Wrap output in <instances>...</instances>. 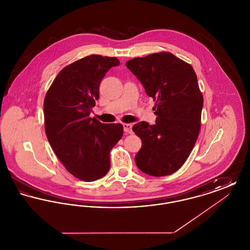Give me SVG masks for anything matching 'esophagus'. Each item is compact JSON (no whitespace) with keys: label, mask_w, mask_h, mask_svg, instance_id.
Wrapping results in <instances>:
<instances>
[{"label":"esophagus","mask_w":250,"mask_h":250,"mask_svg":"<svg viewBox=\"0 0 250 250\" xmlns=\"http://www.w3.org/2000/svg\"><path fill=\"white\" fill-rule=\"evenodd\" d=\"M124 130L125 134H132V125L131 124H124Z\"/></svg>","instance_id":"esophagus-1"}]
</instances>
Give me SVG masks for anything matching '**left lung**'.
<instances>
[{
    "label": "left lung",
    "instance_id": "8db88e82",
    "mask_svg": "<svg viewBox=\"0 0 250 250\" xmlns=\"http://www.w3.org/2000/svg\"><path fill=\"white\" fill-rule=\"evenodd\" d=\"M153 97L155 125L140 122L132 130L143 146L135 156L137 167L148 175H169L184 165L198 139L203 96L189 63L162 51L125 62Z\"/></svg>",
    "mask_w": 250,
    "mask_h": 250
}]
</instances>
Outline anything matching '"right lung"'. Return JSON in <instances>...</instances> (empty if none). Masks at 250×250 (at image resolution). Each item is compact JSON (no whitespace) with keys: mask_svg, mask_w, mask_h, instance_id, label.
<instances>
[{"mask_svg":"<svg viewBox=\"0 0 250 250\" xmlns=\"http://www.w3.org/2000/svg\"><path fill=\"white\" fill-rule=\"evenodd\" d=\"M116 57L89 55L63 67L44 100L48 143L73 176L85 182L102 178L110 167L109 152L124 134L121 124L90 117L99 98V85Z\"/></svg>","mask_w":250,"mask_h":250,"instance_id":"add662e5","label":"right lung"}]
</instances>
